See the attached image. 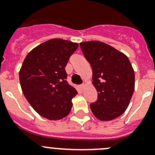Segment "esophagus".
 I'll return each mask as SVG.
<instances>
[{"label": "esophagus", "instance_id": "obj_1", "mask_svg": "<svg viewBox=\"0 0 155 155\" xmlns=\"http://www.w3.org/2000/svg\"><path fill=\"white\" fill-rule=\"evenodd\" d=\"M85 85L83 83V84H82V85H80V87H81V88H82V89H83L84 87H85Z\"/></svg>", "mask_w": 155, "mask_h": 155}]
</instances>
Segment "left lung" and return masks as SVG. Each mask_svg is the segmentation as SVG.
<instances>
[{
    "instance_id": "left-lung-1",
    "label": "left lung",
    "mask_w": 155,
    "mask_h": 155,
    "mask_svg": "<svg viewBox=\"0 0 155 155\" xmlns=\"http://www.w3.org/2000/svg\"><path fill=\"white\" fill-rule=\"evenodd\" d=\"M85 58L91 66L92 84L97 101L91 104L94 115L101 121H111L127 108L135 87V73L124 53L101 41L80 43Z\"/></svg>"
}]
</instances>
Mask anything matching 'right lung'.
I'll return each mask as SVG.
<instances>
[{
  "label": "right lung",
  "mask_w": 155,
  "mask_h": 155,
  "mask_svg": "<svg viewBox=\"0 0 155 155\" xmlns=\"http://www.w3.org/2000/svg\"><path fill=\"white\" fill-rule=\"evenodd\" d=\"M78 43L51 39L33 48L19 71L25 97L33 109L49 120L64 118L71 111L77 91L67 82L65 67Z\"/></svg>",
  "instance_id": "obj_1"
}]
</instances>
